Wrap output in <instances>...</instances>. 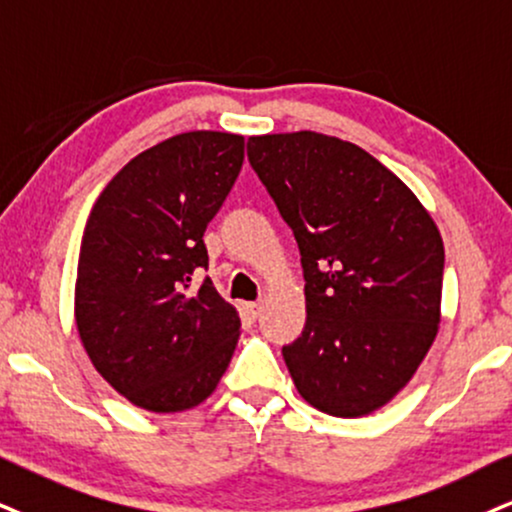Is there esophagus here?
<instances>
[{"label":"esophagus","mask_w":512,"mask_h":512,"mask_svg":"<svg viewBox=\"0 0 512 512\" xmlns=\"http://www.w3.org/2000/svg\"><path fill=\"white\" fill-rule=\"evenodd\" d=\"M244 311H246V315H249L251 320H256L258 315H261V304H246Z\"/></svg>","instance_id":"esophagus-1"}]
</instances>
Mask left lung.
<instances>
[{"instance_id": "obj_1", "label": "left lung", "mask_w": 512, "mask_h": 512, "mask_svg": "<svg viewBox=\"0 0 512 512\" xmlns=\"http://www.w3.org/2000/svg\"><path fill=\"white\" fill-rule=\"evenodd\" d=\"M246 154L301 251L306 325L282 346L296 391L334 418L370 415L439 332V227L389 168L339 137L258 135Z\"/></svg>"}]
</instances>
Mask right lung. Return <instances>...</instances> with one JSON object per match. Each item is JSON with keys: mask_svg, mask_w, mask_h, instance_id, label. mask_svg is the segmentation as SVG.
Masks as SVG:
<instances>
[{"mask_svg": "<svg viewBox=\"0 0 512 512\" xmlns=\"http://www.w3.org/2000/svg\"><path fill=\"white\" fill-rule=\"evenodd\" d=\"M244 163V137L194 130L113 175L80 244L75 325L99 375L151 413L199 406L239 339V313L206 280V225Z\"/></svg>", "mask_w": 512, "mask_h": 512, "instance_id": "obj_1", "label": "right lung"}]
</instances>
